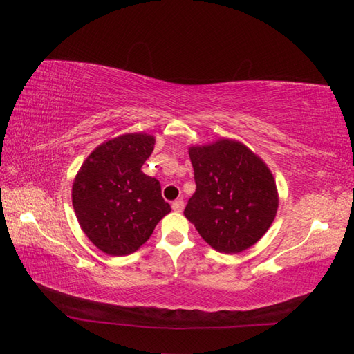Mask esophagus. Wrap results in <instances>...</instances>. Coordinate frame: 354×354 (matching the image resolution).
I'll return each mask as SVG.
<instances>
[{
  "instance_id": "1",
  "label": "esophagus",
  "mask_w": 354,
  "mask_h": 354,
  "mask_svg": "<svg viewBox=\"0 0 354 354\" xmlns=\"http://www.w3.org/2000/svg\"><path fill=\"white\" fill-rule=\"evenodd\" d=\"M171 208H173V212L181 213L183 209H184V201H183V199H176V201H173V202H171Z\"/></svg>"
}]
</instances>
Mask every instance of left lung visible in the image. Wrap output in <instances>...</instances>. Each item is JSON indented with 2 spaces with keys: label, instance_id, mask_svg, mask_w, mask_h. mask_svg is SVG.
Instances as JSON below:
<instances>
[{
  "label": "left lung",
  "instance_id": "1",
  "mask_svg": "<svg viewBox=\"0 0 354 354\" xmlns=\"http://www.w3.org/2000/svg\"><path fill=\"white\" fill-rule=\"evenodd\" d=\"M196 192L184 214L216 251L237 254L252 246L274 222L278 196L272 173L250 149L221 140L192 147Z\"/></svg>",
  "mask_w": 354,
  "mask_h": 354
}]
</instances>
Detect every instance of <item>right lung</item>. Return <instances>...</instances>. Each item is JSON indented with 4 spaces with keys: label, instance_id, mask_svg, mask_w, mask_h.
Masks as SVG:
<instances>
[{
    "label": "right lung",
    "instance_id": "1",
    "mask_svg": "<svg viewBox=\"0 0 354 354\" xmlns=\"http://www.w3.org/2000/svg\"><path fill=\"white\" fill-rule=\"evenodd\" d=\"M155 138L129 133L97 147L73 185V207L88 239L109 255H126L146 242L170 213L158 179L141 171Z\"/></svg>",
    "mask_w": 354,
    "mask_h": 354
}]
</instances>
